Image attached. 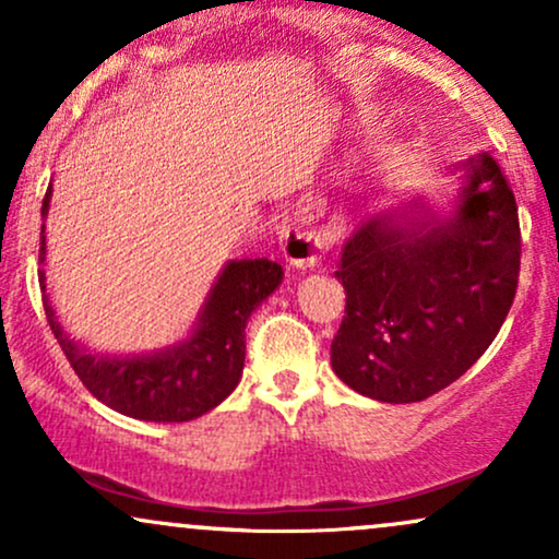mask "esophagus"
I'll return each mask as SVG.
<instances>
[{
	"instance_id": "1",
	"label": "esophagus",
	"mask_w": 559,
	"mask_h": 559,
	"mask_svg": "<svg viewBox=\"0 0 559 559\" xmlns=\"http://www.w3.org/2000/svg\"><path fill=\"white\" fill-rule=\"evenodd\" d=\"M299 215L305 221L320 215V199L316 197H301L299 199ZM281 249H284V258L288 265L307 271V267L318 265L320 258L331 249V234L329 230H301V228H284L281 230Z\"/></svg>"
}]
</instances>
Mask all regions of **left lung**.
<instances>
[{
	"mask_svg": "<svg viewBox=\"0 0 559 559\" xmlns=\"http://www.w3.org/2000/svg\"><path fill=\"white\" fill-rule=\"evenodd\" d=\"M444 173L460 181L447 204L381 191L342 247L346 316L331 365L376 402H420L457 381L515 299L521 226L502 168L478 152Z\"/></svg>",
	"mask_w": 559,
	"mask_h": 559,
	"instance_id": "8db88e82",
	"label": "left lung"
}]
</instances>
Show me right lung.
Segmentation results:
<instances>
[{
    "instance_id": "1",
    "label": "right lung",
    "mask_w": 559,
    "mask_h": 559,
    "mask_svg": "<svg viewBox=\"0 0 559 559\" xmlns=\"http://www.w3.org/2000/svg\"><path fill=\"white\" fill-rule=\"evenodd\" d=\"M52 183L41 204V249L47 262V215ZM284 281V267L267 258L228 260L199 307L194 325L181 342L155 352L112 355L81 344L62 329L47 294V271H38L49 329L83 386L115 413L150 423H186L215 409L239 386L247 355V323L252 312Z\"/></svg>"
}]
</instances>
